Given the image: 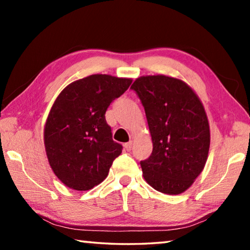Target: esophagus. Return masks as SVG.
Listing matches in <instances>:
<instances>
[{"label": "esophagus", "mask_w": 250, "mask_h": 250, "mask_svg": "<svg viewBox=\"0 0 250 250\" xmlns=\"http://www.w3.org/2000/svg\"><path fill=\"white\" fill-rule=\"evenodd\" d=\"M132 141H129V142H126V143H125V149L126 150V151H130L131 149H132Z\"/></svg>", "instance_id": "esophagus-1"}]
</instances>
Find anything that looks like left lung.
I'll return each mask as SVG.
<instances>
[{"instance_id":"8db88e82","label":"left lung","mask_w":250,"mask_h":250,"mask_svg":"<svg viewBox=\"0 0 250 250\" xmlns=\"http://www.w3.org/2000/svg\"><path fill=\"white\" fill-rule=\"evenodd\" d=\"M131 89L145 107L153 143L141 161L146 183L161 193L185 192L201 174L210 134L204 105L188 83L164 75L142 76Z\"/></svg>"}]
</instances>
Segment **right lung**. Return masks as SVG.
I'll use <instances>...</instances> for the list:
<instances>
[{
    "mask_svg": "<svg viewBox=\"0 0 250 250\" xmlns=\"http://www.w3.org/2000/svg\"><path fill=\"white\" fill-rule=\"evenodd\" d=\"M131 83L130 78L91 75L69 83L55 100L44 145L50 167L66 186L88 191L107 177L122 146L112 140L104 115Z\"/></svg>",
    "mask_w": 250,
    "mask_h": 250,
    "instance_id": "add662e5",
    "label": "right lung"
}]
</instances>
